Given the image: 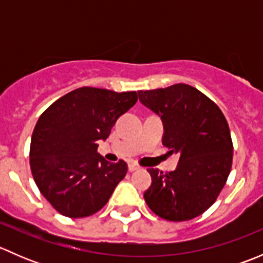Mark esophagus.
I'll list each match as a JSON object with an SVG mask.
<instances>
[{"label": "esophagus", "mask_w": 263, "mask_h": 263, "mask_svg": "<svg viewBox=\"0 0 263 263\" xmlns=\"http://www.w3.org/2000/svg\"><path fill=\"white\" fill-rule=\"evenodd\" d=\"M140 169H141V166H140L139 164H135V163L128 164V171L129 172H136V171H140Z\"/></svg>", "instance_id": "34e87169"}]
</instances>
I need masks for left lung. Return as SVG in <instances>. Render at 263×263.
<instances>
[{
	"mask_svg": "<svg viewBox=\"0 0 263 263\" xmlns=\"http://www.w3.org/2000/svg\"><path fill=\"white\" fill-rule=\"evenodd\" d=\"M139 98L160 116L164 146L181 155L176 171L147 169L153 182L145 201L169 221L193 219L216 201L229 177L233 142L227 119L213 100L187 84L141 90Z\"/></svg>",
	"mask_w": 263,
	"mask_h": 263,
	"instance_id": "8db88e82",
	"label": "left lung"
}]
</instances>
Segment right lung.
Returning a JSON list of instances; mask_svg holds the SVG:
<instances>
[{"mask_svg":"<svg viewBox=\"0 0 263 263\" xmlns=\"http://www.w3.org/2000/svg\"><path fill=\"white\" fill-rule=\"evenodd\" d=\"M137 102L136 91L79 87L39 117L30 142V169L42 195L60 214L98 213L126 177L123 160L109 163L98 153L116 121Z\"/></svg>","mask_w":263,"mask_h":263,"instance_id":"add662e5","label":"right lung"}]
</instances>
